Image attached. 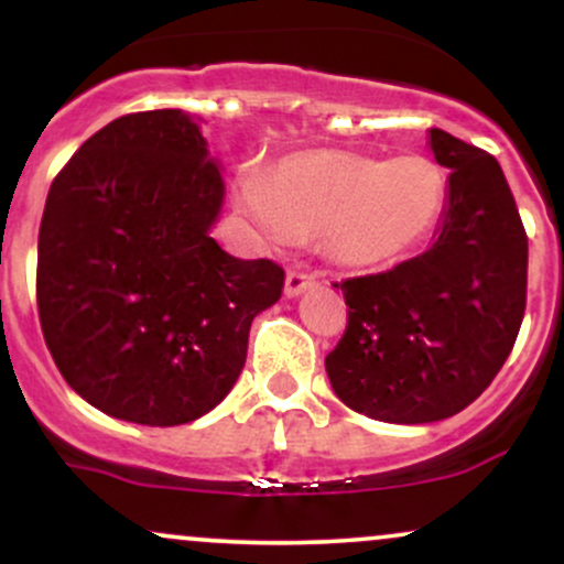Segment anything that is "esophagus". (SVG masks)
Here are the masks:
<instances>
[{
	"mask_svg": "<svg viewBox=\"0 0 564 564\" xmlns=\"http://www.w3.org/2000/svg\"><path fill=\"white\" fill-rule=\"evenodd\" d=\"M313 275H307V273H300V270H289L286 273V296H300V294H304V291H307L310 286H313Z\"/></svg>",
	"mask_w": 564,
	"mask_h": 564,
	"instance_id": "obj_1",
	"label": "esophagus"
}]
</instances>
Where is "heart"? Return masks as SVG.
Listing matches in <instances>:
<instances>
[{
    "instance_id": "obj_1",
    "label": "heart",
    "mask_w": 564,
    "mask_h": 564,
    "mask_svg": "<svg viewBox=\"0 0 564 564\" xmlns=\"http://www.w3.org/2000/svg\"><path fill=\"white\" fill-rule=\"evenodd\" d=\"M443 204V172L422 156L315 151L236 183V206L264 243L315 236L323 254L345 270L403 260L435 228Z\"/></svg>"
}]
</instances>
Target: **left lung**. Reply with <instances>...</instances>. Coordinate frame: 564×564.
Instances as JSON below:
<instances>
[{"label":"left lung","instance_id":"1","mask_svg":"<svg viewBox=\"0 0 564 564\" xmlns=\"http://www.w3.org/2000/svg\"><path fill=\"white\" fill-rule=\"evenodd\" d=\"M448 170L435 243L390 273L341 283L347 332L326 358L336 398L387 424L464 411L501 371L525 315L528 238L494 156L430 129Z\"/></svg>","mask_w":564,"mask_h":564}]
</instances>
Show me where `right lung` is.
<instances>
[{"instance_id":"right-lung-1","label":"right lung","mask_w":564,"mask_h":564,"mask_svg":"<svg viewBox=\"0 0 564 564\" xmlns=\"http://www.w3.org/2000/svg\"><path fill=\"white\" fill-rule=\"evenodd\" d=\"M223 204V164L180 108L111 121L55 177L39 321L63 379L97 411L187 424L241 377L251 321L281 300L283 270L212 238Z\"/></svg>"}]
</instances>
